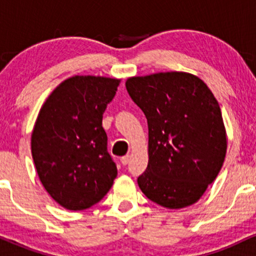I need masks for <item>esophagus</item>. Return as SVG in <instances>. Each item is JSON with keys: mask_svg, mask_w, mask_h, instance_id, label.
Returning <instances> with one entry per match:
<instances>
[{"mask_svg": "<svg viewBox=\"0 0 256 256\" xmlns=\"http://www.w3.org/2000/svg\"><path fill=\"white\" fill-rule=\"evenodd\" d=\"M128 161H130V155L128 154H126L125 156H122V158H120V162H122V165H128Z\"/></svg>", "mask_w": 256, "mask_h": 256, "instance_id": "obj_1", "label": "esophagus"}]
</instances>
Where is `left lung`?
<instances>
[{
  "mask_svg": "<svg viewBox=\"0 0 256 256\" xmlns=\"http://www.w3.org/2000/svg\"><path fill=\"white\" fill-rule=\"evenodd\" d=\"M148 122V167L137 183L150 201L180 210L201 198L224 164L228 140L222 110L207 84L186 72L126 80Z\"/></svg>",
  "mask_w": 256,
  "mask_h": 256,
  "instance_id": "left-lung-1",
  "label": "left lung"
}]
</instances>
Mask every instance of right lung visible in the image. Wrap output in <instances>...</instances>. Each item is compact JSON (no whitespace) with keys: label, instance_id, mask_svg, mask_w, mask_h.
<instances>
[{"label":"right lung","instance_id":"1","mask_svg":"<svg viewBox=\"0 0 256 256\" xmlns=\"http://www.w3.org/2000/svg\"><path fill=\"white\" fill-rule=\"evenodd\" d=\"M120 80L73 76L52 90L38 113L32 158L44 189L66 210L98 204L118 174L107 152L102 118Z\"/></svg>","mask_w":256,"mask_h":256}]
</instances>
